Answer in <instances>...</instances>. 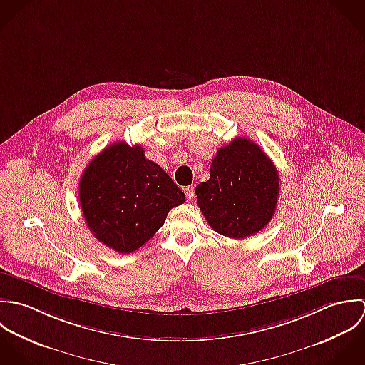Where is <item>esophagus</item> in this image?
<instances>
[{
  "mask_svg": "<svg viewBox=\"0 0 365 365\" xmlns=\"http://www.w3.org/2000/svg\"><path fill=\"white\" fill-rule=\"evenodd\" d=\"M185 195H186L187 200L192 202V200L195 199V187H193V186H187V187L185 189Z\"/></svg>",
  "mask_w": 365,
  "mask_h": 365,
  "instance_id": "34e87169",
  "label": "esophagus"
}]
</instances>
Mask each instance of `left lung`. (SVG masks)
I'll return each mask as SVG.
<instances>
[{"mask_svg": "<svg viewBox=\"0 0 365 365\" xmlns=\"http://www.w3.org/2000/svg\"><path fill=\"white\" fill-rule=\"evenodd\" d=\"M197 205L210 227L228 238L261 231L277 210L279 176L267 153L247 138L220 148L210 179L196 187Z\"/></svg>", "mask_w": 365, "mask_h": 365, "instance_id": "obj_1", "label": "left lung"}]
</instances>
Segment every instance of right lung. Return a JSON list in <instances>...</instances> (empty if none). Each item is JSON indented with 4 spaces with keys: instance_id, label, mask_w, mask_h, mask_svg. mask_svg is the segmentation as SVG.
I'll use <instances>...</instances> for the list:
<instances>
[{
    "instance_id": "obj_1",
    "label": "right lung",
    "mask_w": 365,
    "mask_h": 365,
    "mask_svg": "<svg viewBox=\"0 0 365 365\" xmlns=\"http://www.w3.org/2000/svg\"><path fill=\"white\" fill-rule=\"evenodd\" d=\"M78 203L93 235L120 254L141 248L163 225L185 193L169 175L145 158L143 146L115 143L84 169Z\"/></svg>"
}]
</instances>
